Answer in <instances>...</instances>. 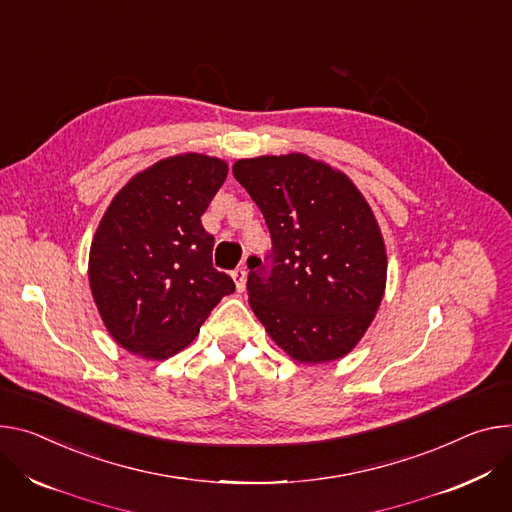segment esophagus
Masks as SVG:
<instances>
[{
    "instance_id": "34e87169",
    "label": "esophagus",
    "mask_w": 512,
    "mask_h": 512,
    "mask_svg": "<svg viewBox=\"0 0 512 512\" xmlns=\"http://www.w3.org/2000/svg\"><path fill=\"white\" fill-rule=\"evenodd\" d=\"M230 275H232V280H235V284H237V290L243 292L245 284H247V269L245 267H237Z\"/></svg>"
}]
</instances>
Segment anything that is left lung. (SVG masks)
Wrapping results in <instances>:
<instances>
[{
    "mask_svg": "<svg viewBox=\"0 0 512 512\" xmlns=\"http://www.w3.org/2000/svg\"><path fill=\"white\" fill-rule=\"evenodd\" d=\"M237 181L271 235L249 257V304L271 339L300 363L347 355L374 320L386 288V247L351 179L306 155L241 159Z\"/></svg>",
    "mask_w": 512,
    "mask_h": 512,
    "instance_id": "obj_1",
    "label": "left lung"
}]
</instances>
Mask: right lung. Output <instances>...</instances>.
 <instances>
[{
	"instance_id": "obj_1",
	"label": "right lung",
	"mask_w": 512,
	"mask_h": 512,
	"mask_svg": "<svg viewBox=\"0 0 512 512\" xmlns=\"http://www.w3.org/2000/svg\"><path fill=\"white\" fill-rule=\"evenodd\" d=\"M228 173L185 153L134 175L108 206L89 251V286L118 345L147 359L188 347L235 282L212 267L202 214Z\"/></svg>"
}]
</instances>
